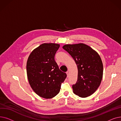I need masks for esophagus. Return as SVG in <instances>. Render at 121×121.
<instances>
[{"instance_id":"obj_1","label":"esophagus","mask_w":121,"mask_h":121,"mask_svg":"<svg viewBox=\"0 0 121 121\" xmlns=\"http://www.w3.org/2000/svg\"><path fill=\"white\" fill-rule=\"evenodd\" d=\"M66 73H67V77H69V72H66Z\"/></svg>"}]
</instances>
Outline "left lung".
Returning <instances> with one entry per match:
<instances>
[{"instance_id": "obj_1", "label": "left lung", "mask_w": 121, "mask_h": 121, "mask_svg": "<svg viewBox=\"0 0 121 121\" xmlns=\"http://www.w3.org/2000/svg\"><path fill=\"white\" fill-rule=\"evenodd\" d=\"M63 48L71 55L78 67V81L72 86L73 93L81 98L91 96L103 78V64L99 55L82 43L65 44Z\"/></svg>"}]
</instances>
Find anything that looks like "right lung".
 Instances as JSON below:
<instances>
[{
    "mask_svg": "<svg viewBox=\"0 0 121 121\" xmlns=\"http://www.w3.org/2000/svg\"><path fill=\"white\" fill-rule=\"evenodd\" d=\"M59 47L57 43H43L32 52L27 61L29 84L38 96L44 99L56 96L67 77V74L60 71L54 59Z\"/></svg>",
    "mask_w": 121,
    "mask_h": 121,
    "instance_id": "obj_1",
    "label": "right lung"
}]
</instances>
